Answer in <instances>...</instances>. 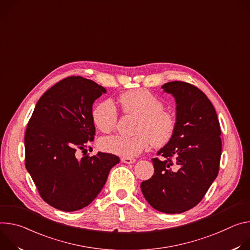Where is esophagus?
I'll return each mask as SVG.
<instances>
[{"label":"esophagus","mask_w":250,"mask_h":250,"mask_svg":"<svg viewBox=\"0 0 250 250\" xmlns=\"http://www.w3.org/2000/svg\"><path fill=\"white\" fill-rule=\"evenodd\" d=\"M121 161L125 164H133L136 162V160L134 158H126V157H122Z\"/></svg>","instance_id":"34e87169"}]
</instances>
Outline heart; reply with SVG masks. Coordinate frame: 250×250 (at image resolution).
Here are the masks:
<instances>
[{
	"mask_svg": "<svg viewBox=\"0 0 250 250\" xmlns=\"http://www.w3.org/2000/svg\"><path fill=\"white\" fill-rule=\"evenodd\" d=\"M125 114L138 116L134 136H111L105 138L100 146L103 150L121 157L131 158L139 155L152 142L156 147L167 144L174 136L177 120L170 111L164 110V102L144 89H133L122 93L118 98ZM92 121L103 133L115 130L118 111L114 103L105 100L92 110Z\"/></svg>",
	"mask_w": 250,
	"mask_h": 250,
	"instance_id": "obj_1",
	"label": "heart"
}]
</instances>
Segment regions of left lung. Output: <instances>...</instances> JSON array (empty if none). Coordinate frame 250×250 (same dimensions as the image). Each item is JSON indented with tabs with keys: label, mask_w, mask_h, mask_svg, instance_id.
<instances>
[{
	"label": "left lung",
	"mask_w": 250,
	"mask_h": 250,
	"mask_svg": "<svg viewBox=\"0 0 250 250\" xmlns=\"http://www.w3.org/2000/svg\"><path fill=\"white\" fill-rule=\"evenodd\" d=\"M177 104V126L172 139L152 159L154 175L141 190L155 209L181 213L205 197L219 170L220 126L213 105L197 86L171 81L162 86Z\"/></svg>",
	"instance_id": "8db88e82"
}]
</instances>
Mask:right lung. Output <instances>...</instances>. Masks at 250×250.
<instances>
[{
	"label": "right lung",
	"mask_w": 250,
	"mask_h": 250,
	"mask_svg": "<svg viewBox=\"0 0 250 250\" xmlns=\"http://www.w3.org/2000/svg\"><path fill=\"white\" fill-rule=\"evenodd\" d=\"M103 93L106 89L90 79L66 77L43 93L27 123L25 168L42 199L55 208L74 211L87 207L120 161L102 152L76 156L94 139L92 105Z\"/></svg>",
	"instance_id": "1"
}]
</instances>
